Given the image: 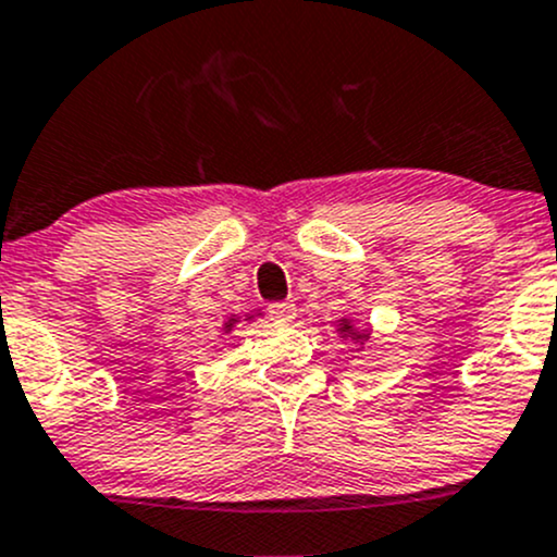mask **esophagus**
I'll return each instance as SVG.
<instances>
[{"label": "esophagus", "mask_w": 557, "mask_h": 557, "mask_svg": "<svg viewBox=\"0 0 557 557\" xmlns=\"http://www.w3.org/2000/svg\"><path fill=\"white\" fill-rule=\"evenodd\" d=\"M269 318L274 323H290L296 318V307L290 301H274V305H269Z\"/></svg>", "instance_id": "obj_1"}]
</instances>
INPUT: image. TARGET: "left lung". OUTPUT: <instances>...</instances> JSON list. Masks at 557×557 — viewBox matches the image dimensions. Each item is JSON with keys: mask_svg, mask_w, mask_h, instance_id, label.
<instances>
[{"mask_svg": "<svg viewBox=\"0 0 557 557\" xmlns=\"http://www.w3.org/2000/svg\"><path fill=\"white\" fill-rule=\"evenodd\" d=\"M336 325H339V334L345 336V339H352V342H367L369 339V331H363V329H356V325H352V320L350 318H342V320H336Z\"/></svg>", "mask_w": 557, "mask_h": 557, "instance_id": "1", "label": "left lung"}]
</instances>
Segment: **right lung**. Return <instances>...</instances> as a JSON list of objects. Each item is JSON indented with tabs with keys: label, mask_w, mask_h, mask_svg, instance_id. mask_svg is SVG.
Instances as JSON below:
<instances>
[{
	"label": "right lung",
	"mask_w": 557,
	"mask_h": 557,
	"mask_svg": "<svg viewBox=\"0 0 557 557\" xmlns=\"http://www.w3.org/2000/svg\"><path fill=\"white\" fill-rule=\"evenodd\" d=\"M252 318V314H247V318L245 320H250ZM239 323V318H228L226 320V323H223V331H226V334H228V331H232L234 329V325H237Z\"/></svg>",
	"instance_id": "add662e5"
}]
</instances>
